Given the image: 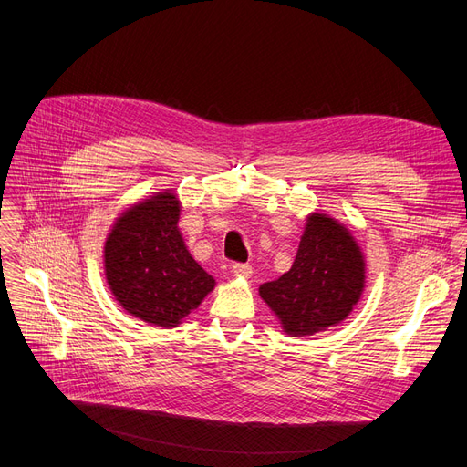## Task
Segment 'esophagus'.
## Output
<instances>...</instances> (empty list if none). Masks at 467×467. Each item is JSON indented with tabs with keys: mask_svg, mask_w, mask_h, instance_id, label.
Here are the masks:
<instances>
[{
	"mask_svg": "<svg viewBox=\"0 0 467 467\" xmlns=\"http://www.w3.org/2000/svg\"><path fill=\"white\" fill-rule=\"evenodd\" d=\"M233 273H234V276H238V278H250V276L254 275L252 266H250V265H244V263L234 265V266H233Z\"/></svg>",
	"mask_w": 467,
	"mask_h": 467,
	"instance_id": "obj_1",
	"label": "esophagus"
}]
</instances>
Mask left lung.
<instances>
[{"mask_svg": "<svg viewBox=\"0 0 467 467\" xmlns=\"http://www.w3.org/2000/svg\"><path fill=\"white\" fill-rule=\"evenodd\" d=\"M365 287V259L350 231L326 213H310L291 268L259 287L261 299L291 337L347 320Z\"/></svg>", "mask_w": 467, "mask_h": 467, "instance_id": "obj_1", "label": "left lung"}]
</instances>
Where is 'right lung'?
Segmentation results:
<instances>
[{
    "mask_svg": "<svg viewBox=\"0 0 467 467\" xmlns=\"http://www.w3.org/2000/svg\"><path fill=\"white\" fill-rule=\"evenodd\" d=\"M180 210L170 191L140 201L119 215L104 246L115 301L151 326L176 327L215 285L185 246Z\"/></svg>",
    "mask_w": 467,
    "mask_h": 467,
    "instance_id": "add662e5",
    "label": "right lung"
}]
</instances>
